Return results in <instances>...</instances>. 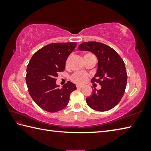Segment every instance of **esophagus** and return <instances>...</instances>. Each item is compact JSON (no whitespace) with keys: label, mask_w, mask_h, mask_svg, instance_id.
<instances>
[{"label":"esophagus","mask_w":151,"mask_h":151,"mask_svg":"<svg viewBox=\"0 0 151 151\" xmlns=\"http://www.w3.org/2000/svg\"><path fill=\"white\" fill-rule=\"evenodd\" d=\"M76 88H83V86L82 85H76Z\"/></svg>","instance_id":"1"}]
</instances>
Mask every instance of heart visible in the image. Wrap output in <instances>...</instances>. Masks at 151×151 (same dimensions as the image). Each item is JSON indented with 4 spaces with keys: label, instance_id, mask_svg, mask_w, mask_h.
Instances as JSON below:
<instances>
[{
    "label": "heart",
    "instance_id": "b5f03b06",
    "mask_svg": "<svg viewBox=\"0 0 151 151\" xmlns=\"http://www.w3.org/2000/svg\"><path fill=\"white\" fill-rule=\"evenodd\" d=\"M86 55H93L92 54H87ZM69 60H70V57H68L66 60V65H68V63H69ZM88 78V75L86 73H83V72H76L73 74V75L71 76L70 79L73 83H75L76 84H78V85H81V84H84L87 81Z\"/></svg>",
    "mask_w": 151,
    "mask_h": 151
}]
</instances>
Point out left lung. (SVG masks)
Masks as SVG:
<instances>
[{"label":"left lung","mask_w":151,"mask_h":151,"mask_svg":"<svg viewBox=\"0 0 151 151\" xmlns=\"http://www.w3.org/2000/svg\"><path fill=\"white\" fill-rule=\"evenodd\" d=\"M80 50L93 52L98 58V69L92 83L101 86L93 90L86 99V103L97 111H107L119 104L127 86V74L123 60L113 48L102 42H84L78 46Z\"/></svg>","instance_id":"obj_1"}]
</instances>
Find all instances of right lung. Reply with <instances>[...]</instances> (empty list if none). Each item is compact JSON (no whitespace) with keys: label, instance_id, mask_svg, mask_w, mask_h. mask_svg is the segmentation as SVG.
Segmentation results:
<instances>
[{"label":"right lung","instance_id":"1","mask_svg":"<svg viewBox=\"0 0 151 151\" xmlns=\"http://www.w3.org/2000/svg\"><path fill=\"white\" fill-rule=\"evenodd\" d=\"M76 46V42L51 43L36 52L27 66L26 82L32 100L42 109L55 112L63 109L69 101L76 85L68 81L58 88L56 84L66 60Z\"/></svg>","mask_w":151,"mask_h":151}]
</instances>
